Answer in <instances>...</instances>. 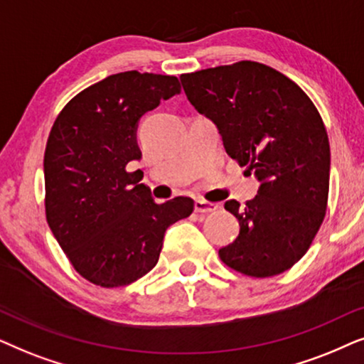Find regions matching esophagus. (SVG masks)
I'll return each instance as SVG.
<instances>
[{
    "label": "esophagus",
    "instance_id": "1",
    "mask_svg": "<svg viewBox=\"0 0 364 364\" xmlns=\"http://www.w3.org/2000/svg\"><path fill=\"white\" fill-rule=\"evenodd\" d=\"M216 210H218L216 203H210V201H205V200H196L195 201V211L201 213V215H208V213H213Z\"/></svg>",
    "mask_w": 364,
    "mask_h": 364
}]
</instances>
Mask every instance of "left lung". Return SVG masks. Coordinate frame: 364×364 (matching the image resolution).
<instances>
[{"label": "left lung", "mask_w": 364, "mask_h": 364, "mask_svg": "<svg viewBox=\"0 0 364 364\" xmlns=\"http://www.w3.org/2000/svg\"><path fill=\"white\" fill-rule=\"evenodd\" d=\"M198 113L211 119L226 153L259 181L258 195L225 208L240 235L220 258L240 273L268 278L298 263L321 226L329 191V141L306 93L256 61L181 75Z\"/></svg>", "instance_id": "left-lung-1"}]
</instances>
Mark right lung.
<instances>
[{"label": "right lung", "instance_id": "obj_1", "mask_svg": "<svg viewBox=\"0 0 364 364\" xmlns=\"http://www.w3.org/2000/svg\"><path fill=\"white\" fill-rule=\"evenodd\" d=\"M179 93L176 76L118 73L76 95L53 124L46 220L75 269L98 287H126L151 271L164 232L195 208L183 196L158 205L141 169H126L141 159V116Z\"/></svg>", "mask_w": 364, "mask_h": 364}]
</instances>
